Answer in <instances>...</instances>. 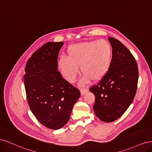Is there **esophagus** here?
<instances>
[{"mask_svg": "<svg viewBox=\"0 0 152 152\" xmlns=\"http://www.w3.org/2000/svg\"><path fill=\"white\" fill-rule=\"evenodd\" d=\"M80 91H81V94L84 95L88 92V89H81Z\"/></svg>", "mask_w": 152, "mask_h": 152, "instance_id": "esophagus-1", "label": "esophagus"}]
</instances>
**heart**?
I'll return each instance as SVG.
<instances>
[{"label":"heart","mask_w":152,"mask_h":152,"mask_svg":"<svg viewBox=\"0 0 152 152\" xmlns=\"http://www.w3.org/2000/svg\"><path fill=\"white\" fill-rule=\"evenodd\" d=\"M66 58L58 60V68L65 79L74 83L78 73V67L83 75L82 83L91 80L98 81L108 73L113 58V49L105 40L91 41L72 44L66 50Z\"/></svg>","instance_id":"b5f03b06"}]
</instances>
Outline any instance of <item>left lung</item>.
<instances>
[{
	"label": "left lung",
	"instance_id": "obj_1",
	"mask_svg": "<svg viewBox=\"0 0 152 152\" xmlns=\"http://www.w3.org/2000/svg\"><path fill=\"white\" fill-rule=\"evenodd\" d=\"M108 39L113 49L111 67L89 89L95 96L94 113L106 123L118 119L126 111L135 96L138 80V65L130 50L117 39Z\"/></svg>",
	"mask_w": 152,
	"mask_h": 152
}]
</instances>
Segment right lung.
I'll return each mask as SVG.
<instances>
[{"label": "right lung", "mask_w": 152, "mask_h": 152, "mask_svg": "<svg viewBox=\"0 0 152 152\" xmlns=\"http://www.w3.org/2000/svg\"><path fill=\"white\" fill-rule=\"evenodd\" d=\"M63 42H48L28 59L24 75L27 102L37 120L58 130L69 121L80 91L58 71V57Z\"/></svg>", "instance_id": "1"}]
</instances>
